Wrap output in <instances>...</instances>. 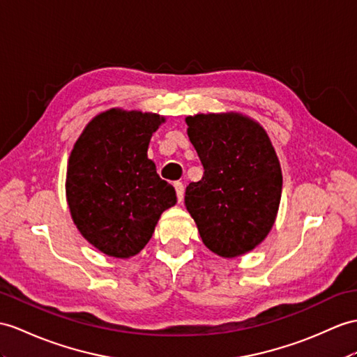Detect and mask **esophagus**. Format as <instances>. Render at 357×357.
I'll return each mask as SVG.
<instances>
[{
    "instance_id": "1",
    "label": "esophagus",
    "mask_w": 357,
    "mask_h": 357,
    "mask_svg": "<svg viewBox=\"0 0 357 357\" xmlns=\"http://www.w3.org/2000/svg\"><path fill=\"white\" fill-rule=\"evenodd\" d=\"M174 188H176V194H177L178 202H183V197H185L183 183H181V181H176V183H174Z\"/></svg>"
}]
</instances>
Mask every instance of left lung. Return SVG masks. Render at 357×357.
<instances>
[{
  "label": "left lung",
  "mask_w": 357,
  "mask_h": 357,
  "mask_svg": "<svg viewBox=\"0 0 357 357\" xmlns=\"http://www.w3.org/2000/svg\"><path fill=\"white\" fill-rule=\"evenodd\" d=\"M204 174L186 188L185 204L203 244L221 257L248 253L273 229L282 169L264 127L241 113L186 118Z\"/></svg>",
  "instance_id": "left-lung-1"
}]
</instances>
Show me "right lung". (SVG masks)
Here are the masks:
<instances>
[{"label":"right lung","instance_id":"obj_1","mask_svg":"<svg viewBox=\"0 0 357 357\" xmlns=\"http://www.w3.org/2000/svg\"><path fill=\"white\" fill-rule=\"evenodd\" d=\"M158 113L110 109L86 126L69 155L66 202L83 238L101 253L127 259L151 239L176 190L149 159Z\"/></svg>","mask_w":357,"mask_h":357}]
</instances>
